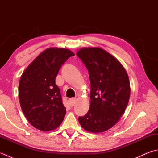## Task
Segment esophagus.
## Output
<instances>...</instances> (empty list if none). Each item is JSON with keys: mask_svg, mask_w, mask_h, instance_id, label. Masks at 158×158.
Segmentation results:
<instances>
[{"mask_svg": "<svg viewBox=\"0 0 158 158\" xmlns=\"http://www.w3.org/2000/svg\"><path fill=\"white\" fill-rule=\"evenodd\" d=\"M76 101H77L76 98H70L69 100V104H70V106H74V105L75 104Z\"/></svg>", "mask_w": 158, "mask_h": 158, "instance_id": "34e87169", "label": "esophagus"}]
</instances>
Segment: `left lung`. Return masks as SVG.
I'll return each instance as SVG.
<instances>
[{
	"instance_id": "obj_1",
	"label": "left lung",
	"mask_w": 158,
	"mask_h": 158,
	"mask_svg": "<svg viewBox=\"0 0 158 158\" xmlns=\"http://www.w3.org/2000/svg\"><path fill=\"white\" fill-rule=\"evenodd\" d=\"M77 56L88 70L90 107L79 122L84 130L100 133L118 122L128 103L130 85L126 69L117 59L100 48H83Z\"/></svg>"
}]
</instances>
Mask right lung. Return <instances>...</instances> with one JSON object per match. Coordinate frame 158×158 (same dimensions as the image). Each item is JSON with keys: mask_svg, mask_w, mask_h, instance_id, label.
Listing matches in <instances>:
<instances>
[{"mask_svg": "<svg viewBox=\"0 0 158 158\" xmlns=\"http://www.w3.org/2000/svg\"><path fill=\"white\" fill-rule=\"evenodd\" d=\"M73 56L75 53L68 49H46L22 73L19 83L20 106L36 129L55 130L64 118L66 108L55 79L60 67Z\"/></svg>", "mask_w": 158, "mask_h": 158, "instance_id": "add662e5", "label": "right lung"}]
</instances>
